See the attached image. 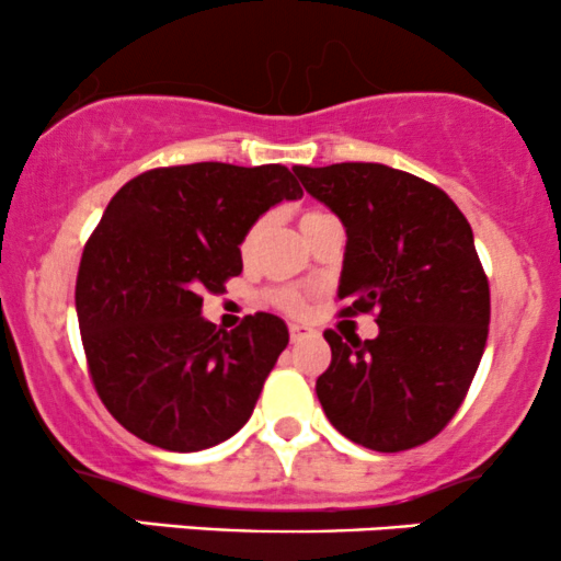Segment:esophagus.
<instances>
[{
	"mask_svg": "<svg viewBox=\"0 0 561 561\" xmlns=\"http://www.w3.org/2000/svg\"><path fill=\"white\" fill-rule=\"evenodd\" d=\"M313 332L311 327H306V324H289V340H293V343H300V340H308V337H313Z\"/></svg>",
	"mask_w": 561,
	"mask_h": 561,
	"instance_id": "obj_1",
	"label": "esophagus"
}]
</instances>
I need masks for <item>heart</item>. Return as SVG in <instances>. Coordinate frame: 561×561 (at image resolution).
I'll return each instance as SVG.
<instances>
[{
  "mask_svg": "<svg viewBox=\"0 0 561 561\" xmlns=\"http://www.w3.org/2000/svg\"><path fill=\"white\" fill-rule=\"evenodd\" d=\"M321 216H327V214H321V210H308V214H302L300 229L308 227V224H313ZM263 224H266L263 218H261V221H255L253 227L248 229V234L242 237V253H248V250L253 248L255 237L261 234ZM266 300L272 302L274 308H279V311L293 313V317H302V313L308 311V293H306V289L295 287V285H276L272 289H266Z\"/></svg>",
  "mask_w": 561,
  "mask_h": 561,
  "instance_id": "1",
  "label": "heart"
}]
</instances>
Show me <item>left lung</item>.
I'll return each mask as SVG.
<instances>
[{"label": "left lung", "mask_w": 561, "mask_h": 561, "mask_svg": "<svg viewBox=\"0 0 561 561\" xmlns=\"http://www.w3.org/2000/svg\"><path fill=\"white\" fill-rule=\"evenodd\" d=\"M343 221L340 317L375 313L379 334L327 330L317 379L327 420L358 446L398 454L433 440L465 403L485 351L491 287L472 227L440 186L382 163L295 165Z\"/></svg>", "instance_id": "left-lung-1"}]
</instances>
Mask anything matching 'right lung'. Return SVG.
Segmentation results:
<instances>
[{
    "label": "right lung",
    "mask_w": 561,
    "mask_h": 561,
    "mask_svg": "<svg viewBox=\"0 0 561 561\" xmlns=\"http://www.w3.org/2000/svg\"><path fill=\"white\" fill-rule=\"evenodd\" d=\"M300 195L279 163L169 165L115 192L83 244L76 313L96 396L128 433L190 454L250 420L287 347L285 321L259 311L224 332L199 308L240 276L259 216Z\"/></svg>",
    "instance_id": "obj_1"
}]
</instances>
